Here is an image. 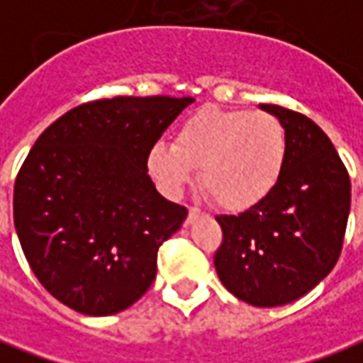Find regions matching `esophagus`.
I'll return each mask as SVG.
<instances>
[{"mask_svg":"<svg viewBox=\"0 0 363 363\" xmlns=\"http://www.w3.org/2000/svg\"><path fill=\"white\" fill-rule=\"evenodd\" d=\"M200 216H202V210H200V208H190L189 210V223H192V221L196 220V218H200Z\"/></svg>","mask_w":363,"mask_h":363,"instance_id":"obj_1","label":"esophagus"}]
</instances>
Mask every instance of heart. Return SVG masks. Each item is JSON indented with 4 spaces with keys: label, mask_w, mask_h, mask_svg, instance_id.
Returning a JSON list of instances; mask_svg holds the SVG:
<instances>
[{
    "label": "heart",
    "mask_w": 363,
    "mask_h": 363,
    "mask_svg": "<svg viewBox=\"0 0 363 363\" xmlns=\"http://www.w3.org/2000/svg\"><path fill=\"white\" fill-rule=\"evenodd\" d=\"M284 159L286 130L274 114L202 106L184 118L174 143L151 147L147 165L171 196L181 194L200 169V184L213 202L241 212L270 194Z\"/></svg>",
    "instance_id": "1"
}]
</instances>
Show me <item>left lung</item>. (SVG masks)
Here are the masks:
<instances>
[{"label": "left lung", "instance_id": "left-lung-1", "mask_svg": "<svg viewBox=\"0 0 363 363\" xmlns=\"http://www.w3.org/2000/svg\"><path fill=\"white\" fill-rule=\"evenodd\" d=\"M286 130V159L264 200L239 216H218L223 241L213 264L221 284L255 307H278L311 291L342 252L350 177L311 118L260 104Z\"/></svg>", "mask_w": 363, "mask_h": 363}]
</instances>
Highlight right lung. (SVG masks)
Wrapping results in <instances>:
<instances>
[{"label":"right lung","instance_id":"obj_1","mask_svg":"<svg viewBox=\"0 0 363 363\" xmlns=\"http://www.w3.org/2000/svg\"><path fill=\"white\" fill-rule=\"evenodd\" d=\"M194 99L114 96L67 111L28 151L13 220L46 291L83 315L128 309L150 289L157 251L189 210L147 174L150 150Z\"/></svg>","mask_w":363,"mask_h":363}]
</instances>
